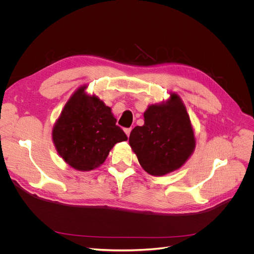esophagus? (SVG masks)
<instances>
[{"instance_id":"34e87169","label":"esophagus","mask_w":254,"mask_h":254,"mask_svg":"<svg viewBox=\"0 0 254 254\" xmlns=\"http://www.w3.org/2000/svg\"><path fill=\"white\" fill-rule=\"evenodd\" d=\"M130 130H131V128H130V127H128V128H125V132H126V134H127V137H129Z\"/></svg>"}]
</instances>
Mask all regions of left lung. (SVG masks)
I'll list each match as a JSON object with an SVG mask.
<instances>
[{
  "mask_svg": "<svg viewBox=\"0 0 254 254\" xmlns=\"http://www.w3.org/2000/svg\"><path fill=\"white\" fill-rule=\"evenodd\" d=\"M128 141L141 167L150 175L163 176L179 169L195 147L181 99L172 93L166 103L149 106L144 113V126L134 127Z\"/></svg>",
  "mask_w": 254,
  "mask_h": 254,
  "instance_id": "left-lung-1",
  "label": "left lung"
}]
</instances>
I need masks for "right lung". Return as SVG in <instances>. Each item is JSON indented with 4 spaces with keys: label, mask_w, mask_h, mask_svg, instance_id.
Segmentation results:
<instances>
[{
    "label": "right lung",
    "mask_w": 254,
    "mask_h": 254,
    "mask_svg": "<svg viewBox=\"0 0 254 254\" xmlns=\"http://www.w3.org/2000/svg\"><path fill=\"white\" fill-rule=\"evenodd\" d=\"M79 87L66 102L52 129V139L64 161L78 171L101 166L113 146L127 140L116 126L111 108Z\"/></svg>",
    "instance_id": "right-lung-1"
}]
</instances>
